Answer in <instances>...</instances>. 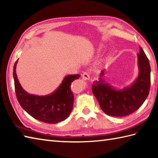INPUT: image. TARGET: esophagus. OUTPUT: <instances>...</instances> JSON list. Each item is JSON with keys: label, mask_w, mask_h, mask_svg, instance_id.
I'll use <instances>...</instances> for the list:
<instances>
[{"label": "esophagus", "mask_w": 158, "mask_h": 158, "mask_svg": "<svg viewBox=\"0 0 158 158\" xmlns=\"http://www.w3.org/2000/svg\"><path fill=\"white\" fill-rule=\"evenodd\" d=\"M82 77L83 79H84L85 80H89L90 79V75L88 72H84L82 74Z\"/></svg>", "instance_id": "34e87169"}]
</instances>
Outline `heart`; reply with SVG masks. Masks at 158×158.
<instances>
[{
  "mask_svg": "<svg viewBox=\"0 0 158 158\" xmlns=\"http://www.w3.org/2000/svg\"><path fill=\"white\" fill-rule=\"evenodd\" d=\"M102 49V48H101V47H100V48H98V50H100V49Z\"/></svg>",
  "mask_w": 158,
  "mask_h": 158,
  "instance_id": "heart-1",
  "label": "heart"
}]
</instances>
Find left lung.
Returning a JSON list of instances; mask_svg holds the SVG:
<instances>
[{
    "label": "left lung",
    "mask_w": 158,
    "mask_h": 158,
    "mask_svg": "<svg viewBox=\"0 0 158 158\" xmlns=\"http://www.w3.org/2000/svg\"><path fill=\"white\" fill-rule=\"evenodd\" d=\"M138 57L139 75L134 83L122 89H116L103 78L102 70L98 81L92 85V92L100 108L106 115L113 117L128 115L139 109L149 95L151 68L149 60L140 47Z\"/></svg>",
    "instance_id": "obj_1"
}]
</instances>
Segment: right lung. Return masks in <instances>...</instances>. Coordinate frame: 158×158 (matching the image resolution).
Here are the masks:
<instances>
[{"mask_svg":"<svg viewBox=\"0 0 158 158\" xmlns=\"http://www.w3.org/2000/svg\"><path fill=\"white\" fill-rule=\"evenodd\" d=\"M13 66L15 91L19 105L35 119L48 123H56L66 119L71 113L74 96L70 85L80 75H69L64 78L54 92L45 96H36L26 92L20 85L16 75V65Z\"/></svg>","mask_w":158,"mask_h":158,"instance_id":"add662e5","label":"right lung"}]
</instances>
